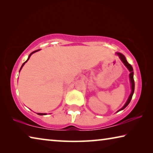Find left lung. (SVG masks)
Returning <instances> with one entry per match:
<instances>
[{"label": "left lung", "mask_w": 153, "mask_h": 153, "mask_svg": "<svg viewBox=\"0 0 153 153\" xmlns=\"http://www.w3.org/2000/svg\"><path fill=\"white\" fill-rule=\"evenodd\" d=\"M117 55L119 56H120V59L121 60V61L123 62V64L125 65L127 68H128V69H129V72H130V74H129V79H130V82H131V94H130V95H129V98H128V100H127V102H126V103L125 104V105H124L123 107L122 108H121L120 110L118 111H121V110L124 109V108H125L127 107V106H128V105H129V103L130 102L131 99V98H132V96H133V94H134V87H135V84H134V71H133L132 67H131V65L130 64L128 63V62L127 61L126 59V57H125V56H124L123 55H122V54H121V53H117ZM118 111H117V112H118Z\"/></svg>", "instance_id": "8db88e82"}]
</instances>
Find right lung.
I'll return each mask as SVG.
<instances>
[{
	"label": "right lung",
	"mask_w": 153,
	"mask_h": 153,
	"mask_svg": "<svg viewBox=\"0 0 153 153\" xmlns=\"http://www.w3.org/2000/svg\"><path fill=\"white\" fill-rule=\"evenodd\" d=\"M39 51V50H37V51H33V52H32V53L30 54V55H29V56H28V59H27V60L26 61H25L24 63H23V65H22V67H21V69H20V70H21V69H22V67H23V66L24 65V64H25V63H26V62H27L28 60H29V59H30V56L32 55L33 53H36V52H37V51ZM38 115H46V113H38Z\"/></svg>",
	"instance_id": "obj_1"
}]
</instances>
